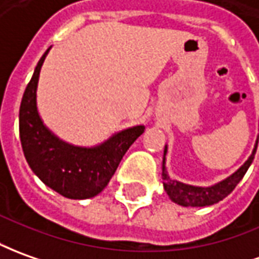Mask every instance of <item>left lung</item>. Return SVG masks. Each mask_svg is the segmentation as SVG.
Listing matches in <instances>:
<instances>
[{
    "instance_id": "1",
    "label": "left lung",
    "mask_w": 259,
    "mask_h": 259,
    "mask_svg": "<svg viewBox=\"0 0 259 259\" xmlns=\"http://www.w3.org/2000/svg\"><path fill=\"white\" fill-rule=\"evenodd\" d=\"M258 138H256L255 147L254 151L249 155V158L242 165L240 169H237L234 174L230 175L224 181L215 183L213 186L208 187H200V186H192V185H186L182 182L174 181L167 176L166 166H165V160H166V152L167 147L165 145V151H163V165H162V179H163V187L167 196L170 197V200L185 206V207H204V206H211L214 203H219L223 200L224 197H227L228 194L231 193L235 189V186L240 183L244 175L247 174L249 165L252 163L254 156H255L256 147H258Z\"/></svg>"
}]
</instances>
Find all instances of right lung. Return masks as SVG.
Instances as JSON below:
<instances>
[{
	"instance_id": "1",
	"label": "right lung",
	"mask_w": 259,
	"mask_h": 259,
	"mask_svg": "<svg viewBox=\"0 0 259 259\" xmlns=\"http://www.w3.org/2000/svg\"><path fill=\"white\" fill-rule=\"evenodd\" d=\"M49 49L37 62L19 107L22 151L33 174L46 186L67 199H90L108 185L122 156L145 126L126 128L92 148L76 147L58 138L44 124L36 106L39 73Z\"/></svg>"
}]
</instances>
